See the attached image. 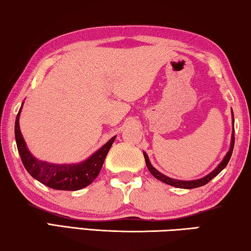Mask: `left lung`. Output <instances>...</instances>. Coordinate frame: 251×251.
Listing matches in <instances>:
<instances>
[{
	"instance_id": "left-lung-1",
	"label": "left lung",
	"mask_w": 251,
	"mask_h": 251,
	"mask_svg": "<svg viewBox=\"0 0 251 251\" xmlns=\"http://www.w3.org/2000/svg\"><path fill=\"white\" fill-rule=\"evenodd\" d=\"M232 111V110H231ZM232 113V112H231ZM233 113H232V126H233ZM233 146H235V126H233L232 129V134H231V145H230V149L227 152V154L225 155V158L223 161H221L218 167L216 168L215 170L211 171L210 174L207 175L206 176H203V178L198 179V180H191V181H183V180H176V179H172L169 178V176L162 175L161 172H159L157 169H154L152 167V164L150 163L149 161V158H148V154L146 152H143V155H145V159H146V164L148 167V169L151 172V175H152L155 179L160 180V181H162L167 184H170L172 187H176V188H182V189H192V188H198L201 186H204V184H207L209 181H210L211 179L215 178V176L219 174L221 170H224L226 166H227L230 157H231L232 154V150H233Z\"/></svg>"
}]
</instances>
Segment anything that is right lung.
Instances as JSON below:
<instances>
[{"label": "right lung", "instance_id": "right-lung-1", "mask_svg": "<svg viewBox=\"0 0 251 251\" xmlns=\"http://www.w3.org/2000/svg\"><path fill=\"white\" fill-rule=\"evenodd\" d=\"M21 109L15 119V141L23 166L28 174L41 183L45 184L49 188L55 189V190L75 191L92 183L93 180L100 174L104 159L116 137L111 138L103 147H101L91 157L81 163L55 164L41 161L31 154L22 137L19 126Z\"/></svg>", "mask_w": 251, "mask_h": 251}]
</instances>
